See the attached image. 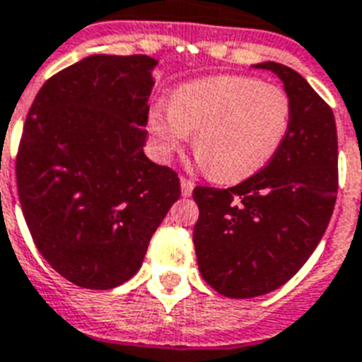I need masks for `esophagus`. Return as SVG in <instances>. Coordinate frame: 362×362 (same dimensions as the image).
Listing matches in <instances>:
<instances>
[{"label": "esophagus", "mask_w": 362, "mask_h": 362, "mask_svg": "<svg viewBox=\"0 0 362 362\" xmlns=\"http://www.w3.org/2000/svg\"><path fill=\"white\" fill-rule=\"evenodd\" d=\"M193 187H195V184H193L189 178H180V189L184 197H189V195H192Z\"/></svg>", "instance_id": "esophagus-1"}]
</instances>
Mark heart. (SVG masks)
<instances>
[{"label":"heart","instance_id":"heart-1","mask_svg":"<svg viewBox=\"0 0 362 362\" xmlns=\"http://www.w3.org/2000/svg\"><path fill=\"white\" fill-rule=\"evenodd\" d=\"M292 104L285 90L243 76H218L176 90L157 102L150 131L163 156L180 150L195 134L201 167L218 182L233 184L260 173L285 142Z\"/></svg>","mask_w":362,"mask_h":362}]
</instances>
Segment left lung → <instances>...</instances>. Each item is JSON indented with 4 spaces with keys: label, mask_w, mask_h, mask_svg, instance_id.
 Instances as JSON below:
<instances>
[{
    "label": "left lung",
    "mask_w": 362,
    "mask_h": 362,
    "mask_svg": "<svg viewBox=\"0 0 362 362\" xmlns=\"http://www.w3.org/2000/svg\"><path fill=\"white\" fill-rule=\"evenodd\" d=\"M256 68L273 71L291 98L285 142L241 184L193 189L199 272L228 298L262 296L292 279L325 235L338 193V134L330 106L288 66L262 62Z\"/></svg>",
    "instance_id": "obj_1"
}]
</instances>
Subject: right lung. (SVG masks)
I'll return each mask as SVG.
<instances>
[{
  "instance_id": "1",
  "label": "right lung",
  "mask_w": 362,
  "mask_h": 362,
  "mask_svg": "<svg viewBox=\"0 0 362 362\" xmlns=\"http://www.w3.org/2000/svg\"><path fill=\"white\" fill-rule=\"evenodd\" d=\"M156 66L146 54H90L47 79L28 112L22 214L41 256L83 288L131 279L180 197L178 175L144 153Z\"/></svg>"
}]
</instances>
